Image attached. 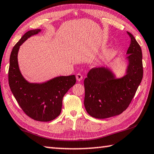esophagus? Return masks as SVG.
<instances>
[{
  "instance_id": "esophagus-1",
  "label": "esophagus",
  "mask_w": 154,
  "mask_h": 154,
  "mask_svg": "<svg viewBox=\"0 0 154 154\" xmlns=\"http://www.w3.org/2000/svg\"><path fill=\"white\" fill-rule=\"evenodd\" d=\"M76 79L78 81V82H80V81H82L83 79V76L80 73H77L76 75Z\"/></svg>"
}]
</instances>
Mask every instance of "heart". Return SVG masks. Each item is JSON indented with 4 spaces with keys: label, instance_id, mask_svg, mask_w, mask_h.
<instances>
[{
    "label": "heart",
    "instance_id": "obj_1",
    "mask_svg": "<svg viewBox=\"0 0 154 154\" xmlns=\"http://www.w3.org/2000/svg\"><path fill=\"white\" fill-rule=\"evenodd\" d=\"M114 54V51L113 50H106L100 56L97 58L96 62L98 64H102L104 63L106 61H108L110 59V58L112 57Z\"/></svg>",
    "mask_w": 154,
    "mask_h": 154
}]
</instances>
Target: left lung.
Instances as JSON below:
<instances>
[{
    "instance_id": "1",
    "label": "left lung",
    "mask_w": 154,
    "mask_h": 154,
    "mask_svg": "<svg viewBox=\"0 0 154 154\" xmlns=\"http://www.w3.org/2000/svg\"><path fill=\"white\" fill-rule=\"evenodd\" d=\"M126 57L128 65L123 77L116 78L108 67L93 68L84 80V106L89 115L107 119L119 115L130 104L143 78L142 51L134 36Z\"/></svg>"
}]
</instances>
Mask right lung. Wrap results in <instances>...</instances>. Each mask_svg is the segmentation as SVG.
<instances>
[{"instance_id":"add662e5","label":"right lung","mask_w":154,"mask_h":154,"mask_svg":"<svg viewBox=\"0 0 154 154\" xmlns=\"http://www.w3.org/2000/svg\"><path fill=\"white\" fill-rule=\"evenodd\" d=\"M40 29L28 31L22 36L11 51L9 69L10 89L19 106L33 120L48 122L60 114L63 98L76 82L75 75L59 76L44 83H29L19 70L17 55L20 46Z\"/></svg>"}]
</instances>
